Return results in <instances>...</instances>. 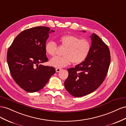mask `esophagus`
<instances>
[{
	"label": "esophagus",
	"instance_id": "1",
	"mask_svg": "<svg viewBox=\"0 0 126 126\" xmlns=\"http://www.w3.org/2000/svg\"><path fill=\"white\" fill-rule=\"evenodd\" d=\"M61 70H62V69H61V68H56V71L57 72H59Z\"/></svg>",
	"mask_w": 126,
	"mask_h": 126
}]
</instances>
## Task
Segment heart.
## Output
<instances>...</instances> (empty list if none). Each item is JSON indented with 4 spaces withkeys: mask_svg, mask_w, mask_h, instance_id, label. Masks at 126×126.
<instances>
[{
    "mask_svg": "<svg viewBox=\"0 0 126 126\" xmlns=\"http://www.w3.org/2000/svg\"><path fill=\"white\" fill-rule=\"evenodd\" d=\"M58 42L61 47L64 48L62 57L52 58L49 63L51 66L62 68L69 64L82 63L88 57L91 48V43L85 39H79L77 36L66 35L61 36ZM57 45L54 41H49L45 45V50L49 56H54L57 51Z\"/></svg>",
    "mask_w": 126,
    "mask_h": 126,
    "instance_id": "heart-1",
    "label": "heart"
}]
</instances>
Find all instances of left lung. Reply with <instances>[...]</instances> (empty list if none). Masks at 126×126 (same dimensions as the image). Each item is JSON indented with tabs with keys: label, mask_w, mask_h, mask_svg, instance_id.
Returning <instances> with one entry per match:
<instances>
[{
	"label": "left lung",
	"mask_w": 126,
	"mask_h": 126,
	"mask_svg": "<svg viewBox=\"0 0 126 126\" xmlns=\"http://www.w3.org/2000/svg\"><path fill=\"white\" fill-rule=\"evenodd\" d=\"M91 37L92 44L88 57L75 67L68 69L69 74L64 81L66 89L76 97L96 90L105 80L108 71L111 60L108 46L96 33Z\"/></svg>",
	"instance_id": "1"
}]
</instances>
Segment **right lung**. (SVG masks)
Returning a JSON list of instances; mask_svg holds the SVG:
<instances>
[{"instance_id":"add662e5","label":"right lung","mask_w":126,"mask_h":126,"mask_svg":"<svg viewBox=\"0 0 126 126\" xmlns=\"http://www.w3.org/2000/svg\"><path fill=\"white\" fill-rule=\"evenodd\" d=\"M54 30L45 26L27 29L15 38L9 47L7 60L11 76L22 89L36 92L45 87L56 70L39 64L48 62L45 45Z\"/></svg>"}]
</instances>
